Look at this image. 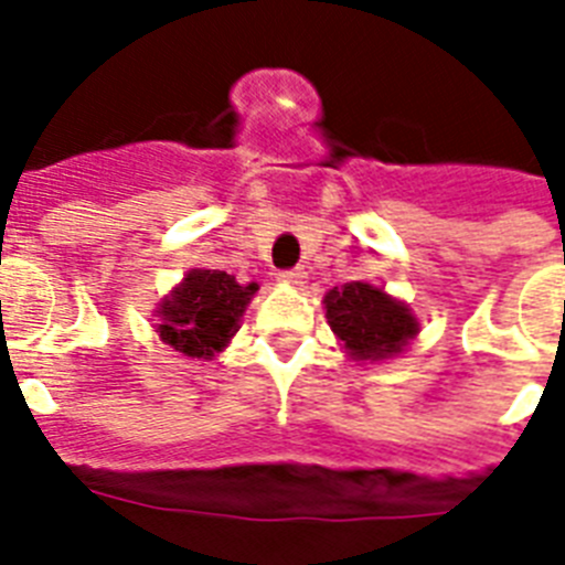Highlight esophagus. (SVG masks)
Segmentation results:
<instances>
[{
  "label": "esophagus",
  "mask_w": 565,
  "mask_h": 565,
  "mask_svg": "<svg viewBox=\"0 0 565 565\" xmlns=\"http://www.w3.org/2000/svg\"><path fill=\"white\" fill-rule=\"evenodd\" d=\"M278 278H281L284 284H290V287H305L308 273H305V269H284V273H278Z\"/></svg>",
  "instance_id": "34e87169"
}]
</instances>
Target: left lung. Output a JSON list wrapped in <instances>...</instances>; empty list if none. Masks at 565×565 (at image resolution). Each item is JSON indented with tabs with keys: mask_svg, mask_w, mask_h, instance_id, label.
<instances>
[{
	"mask_svg": "<svg viewBox=\"0 0 565 565\" xmlns=\"http://www.w3.org/2000/svg\"><path fill=\"white\" fill-rule=\"evenodd\" d=\"M326 317L337 340L354 361L395 358L419 334V322L411 308L366 281H352L328 290Z\"/></svg>",
	"mask_w": 565,
	"mask_h": 565,
	"instance_id": "1",
	"label": "left lung"
}]
</instances>
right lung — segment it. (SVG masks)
<instances>
[{"instance_id": "right-lung-1", "label": "right lung", "mask_w": 565, "mask_h": 565, "mask_svg": "<svg viewBox=\"0 0 565 565\" xmlns=\"http://www.w3.org/2000/svg\"><path fill=\"white\" fill-rule=\"evenodd\" d=\"M255 292V281L243 287L222 269H190L154 310L158 334L175 352L211 361L237 334L239 317Z\"/></svg>"}]
</instances>
